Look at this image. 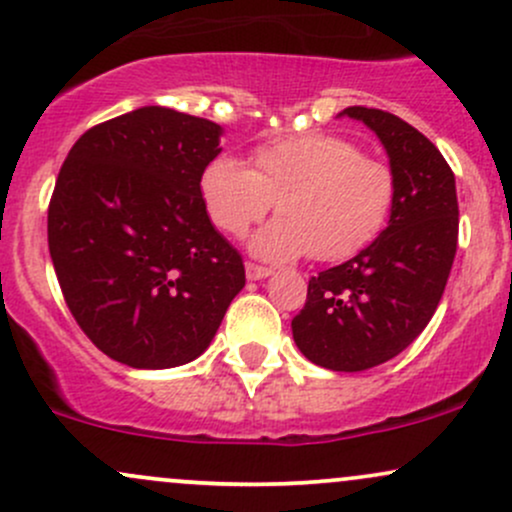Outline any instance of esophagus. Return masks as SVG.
I'll return each mask as SVG.
<instances>
[{"mask_svg":"<svg viewBox=\"0 0 512 512\" xmlns=\"http://www.w3.org/2000/svg\"><path fill=\"white\" fill-rule=\"evenodd\" d=\"M245 274H248V279H252V281H260V279H267V276H272L274 269L262 267V264H255V262H248L245 264Z\"/></svg>","mask_w":512,"mask_h":512,"instance_id":"obj_1","label":"esophagus"}]
</instances>
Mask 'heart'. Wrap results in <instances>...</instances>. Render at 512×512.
<instances>
[{
  "instance_id": "heart-1",
  "label": "heart",
  "mask_w": 512,
  "mask_h": 512,
  "mask_svg": "<svg viewBox=\"0 0 512 512\" xmlns=\"http://www.w3.org/2000/svg\"><path fill=\"white\" fill-rule=\"evenodd\" d=\"M204 207L226 236L243 238L274 207L279 216L252 238L264 260L342 262L385 231L397 202V175L383 158L339 134L305 132L260 144L252 168L216 156L204 168Z\"/></svg>"
}]
</instances>
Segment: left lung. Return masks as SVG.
<instances>
[{"label":"left lung","instance_id":"left-lung-1","mask_svg":"<svg viewBox=\"0 0 512 512\" xmlns=\"http://www.w3.org/2000/svg\"><path fill=\"white\" fill-rule=\"evenodd\" d=\"M344 115L366 122L387 149L395 211L366 250L308 281L291 330L308 361L356 373L395 358L431 322L455 260L460 209L455 173L419 129L363 105Z\"/></svg>","mask_w":512,"mask_h":512}]
</instances>
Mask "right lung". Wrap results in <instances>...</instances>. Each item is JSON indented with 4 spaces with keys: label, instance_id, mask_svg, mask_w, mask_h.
I'll use <instances>...</instances> for the list:
<instances>
[{
    "label": "right lung",
    "instance_id": "add662e5",
    "mask_svg": "<svg viewBox=\"0 0 512 512\" xmlns=\"http://www.w3.org/2000/svg\"><path fill=\"white\" fill-rule=\"evenodd\" d=\"M219 134L204 117L149 105L86 129L57 175L48 245L64 303L125 366L197 358L245 286L243 257L199 190Z\"/></svg>",
    "mask_w": 512,
    "mask_h": 512
}]
</instances>
